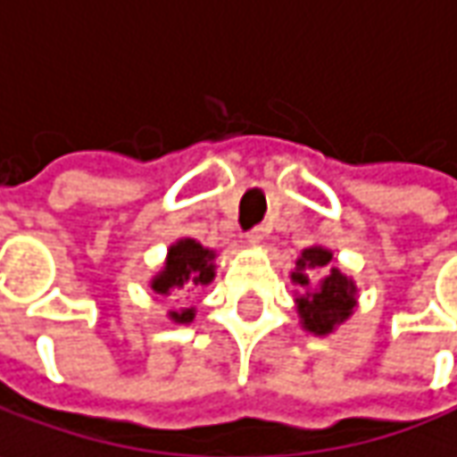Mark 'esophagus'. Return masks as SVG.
Wrapping results in <instances>:
<instances>
[{"instance_id":"obj_1","label":"esophagus","mask_w":457,"mask_h":457,"mask_svg":"<svg viewBox=\"0 0 457 457\" xmlns=\"http://www.w3.org/2000/svg\"><path fill=\"white\" fill-rule=\"evenodd\" d=\"M245 237H248V243H253V245H258V243H263V237H266V228H261V225H258V228L250 229Z\"/></svg>"}]
</instances>
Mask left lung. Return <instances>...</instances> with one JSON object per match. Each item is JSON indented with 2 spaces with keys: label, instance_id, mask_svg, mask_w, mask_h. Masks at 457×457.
Returning a JSON list of instances; mask_svg holds the SVG:
<instances>
[{
  "label": "left lung",
  "instance_id": "1",
  "mask_svg": "<svg viewBox=\"0 0 457 457\" xmlns=\"http://www.w3.org/2000/svg\"><path fill=\"white\" fill-rule=\"evenodd\" d=\"M322 270L326 276L317 285L311 284V270ZM291 281L304 288L302 296H296V312L302 320V328L312 335H329L337 325H343L355 309L358 288L353 278L340 273V268L332 263V250L322 245H312L302 250L296 258V270L291 273Z\"/></svg>",
  "mask_w": 457,
  "mask_h": 457
}]
</instances>
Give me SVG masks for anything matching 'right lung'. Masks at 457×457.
<instances>
[{"mask_svg":"<svg viewBox=\"0 0 457 457\" xmlns=\"http://www.w3.org/2000/svg\"><path fill=\"white\" fill-rule=\"evenodd\" d=\"M214 250L199 245L196 240L184 237L179 243H173L166 255V266L158 270V276L150 281V288L161 296H170L179 291H191V288L207 287L214 278ZM173 322L179 325H189L194 320V309H181V312H170Z\"/></svg>","mask_w":457,"mask_h":457,"instance_id":"obj_1","label":"right lung"}]
</instances>
